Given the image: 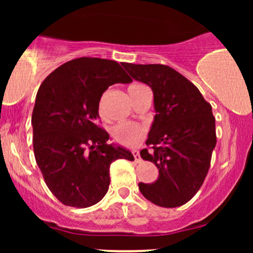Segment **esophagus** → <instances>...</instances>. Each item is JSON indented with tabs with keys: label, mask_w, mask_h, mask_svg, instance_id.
<instances>
[{
	"label": "esophagus",
	"mask_w": 253,
	"mask_h": 253,
	"mask_svg": "<svg viewBox=\"0 0 253 253\" xmlns=\"http://www.w3.org/2000/svg\"><path fill=\"white\" fill-rule=\"evenodd\" d=\"M132 153H133V156H134V159H135L136 163H139V162L141 161L140 155H139V151H138V150H133Z\"/></svg>",
	"instance_id": "34e87169"
}]
</instances>
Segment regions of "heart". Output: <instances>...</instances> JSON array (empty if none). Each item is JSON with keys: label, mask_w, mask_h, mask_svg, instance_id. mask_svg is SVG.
<instances>
[{"label": "heart", "mask_w": 253, "mask_h": 253, "mask_svg": "<svg viewBox=\"0 0 253 253\" xmlns=\"http://www.w3.org/2000/svg\"><path fill=\"white\" fill-rule=\"evenodd\" d=\"M145 85L139 83L130 84L128 86V94L129 96H134L136 92L139 91L141 88H144ZM100 113H101V106H100ZM146 130L143 126L138 124H132V123H124L119 124L118 126H115L112 129V136L113 140L115 143L124 145V146H135L143 140L145 136Z\"/></svg>", "instance_id": "heart-1"}]
</instances>
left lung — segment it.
<instances>
[{
  "instance_id": "left-lung-1",
  "label": "left lung",
  "mask_w": 253,
  "mask_h": 253,
  "mask_svg": "<svg viewBox=\"0 0 253 253\" xmlns=\"http://www.w3.org/2000/svg\"><path fill=\"white\" fill-rule=\"evenodd\" d=\"M123 66L134 80L151 86L155 120L144 161L159 170L158 179L139 183L149 201L175 208L193 199L203 184L216 144L215 118L200 90L183 75L163 64H129Z\"/></svg>"
}]
</instances>
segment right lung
<instances>
[{"instance_id":"right-lung-1","label":"right lung","mask_w":253,"mask_h":253,"mask_svg":"<svg viewBox=\"0 0 253 253\" xmlns=\"http://www.w3.org/2000/svg\"><path fill=\"white\" fill-rule=\"evenodd\" d=\"M120 64L81 57L51 72L38 90L32 114L33 149L51 193L63 205L86 208L108 191L110 164L134 161L128 150L107 144L97 125L98 104L108 86L130 83Z\"/></svg>"}]
</instances>
